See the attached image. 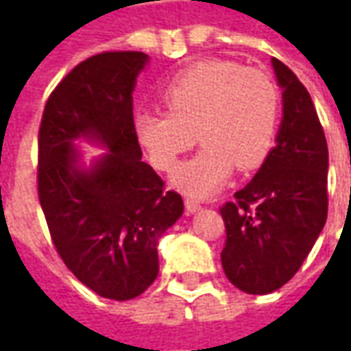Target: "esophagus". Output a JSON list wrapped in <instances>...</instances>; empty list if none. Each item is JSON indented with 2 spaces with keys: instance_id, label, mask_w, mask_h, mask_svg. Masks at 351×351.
<instances>
[{
  "instance_id": "obj_1",
  "label": "esophagus",
  "mask_w": 351,
  "mask_h": 351,
  "mask_svg": "<svg viewBox=\"0 0 351 351\" xmlns=\"http://www.w3.org/2000/svg\"><path fill=\"white\" fill-rule=\"evenodd\" d=\"M184 205H186V210H188L190 214L199 213V210H201V205H199V201H195V199H186V203H184Z\"/></svg>"
}]
</instances>
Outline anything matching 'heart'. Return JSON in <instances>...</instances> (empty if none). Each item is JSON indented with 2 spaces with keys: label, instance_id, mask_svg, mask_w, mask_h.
Returning <instances> with one entry per match:
<instances>
[{
  "label": "heart",
  "instance_id": "1",
  "mask_svg": "<svg viewBox=\"0 0 351 351\" xmlns=\"http://www.w3.org/2000/svg\"><path fill=\"white\" fill-rule=\"evenodd\" d=\"M167 112H141L135 135L154 167L169 173L197 141L203 150L175 173L190 195H210L233 169H258L278 130L280 92L267 73L229 60H206L161 92Z\"/></svg>",
  "mask_w": 351,
  "mask_h": 351
}]
</instances>
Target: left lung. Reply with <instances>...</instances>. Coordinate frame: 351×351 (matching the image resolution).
<instances>
[{
  "instance_id": "1",
  "label": "left lung",
  "mask_w": 351,
  "mask_h": 351,
  "mask_svg": "<svg viewBox=\"0 0 351 351\" xmlns=\"http://www.w3.org/2000/svg\"><path fill=\"white\" fill-rule=\"evenodd\" d=\"M282 86L276 146L256 176L220 208L221 267L250 295L276 291L301 269L327 220V141L312 97L295 73L272 58Z\"/></svg>"
}]
</instances>
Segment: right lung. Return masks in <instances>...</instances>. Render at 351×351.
<instances>
[{
  "label": "right lung",
  "instance_id": "obj_1",
  "mask_svg": "<svg viewBox=\"0 0 351 351\" xmlns=\"http://www.w3.org/2000/svg\"><path fill=\"white\" fill-rule=\"evenodd\" d=\"M148 56L88 58L50 93L39 128L37 190L65 267L105 299L130 301L158 272V241L184 213L182 197L148 163L133 123V90ZM77 138L109 150L90 169Z\"/></svg>",
  "mask_w": 351,
  "mask_h": 351
}]
</instances>
